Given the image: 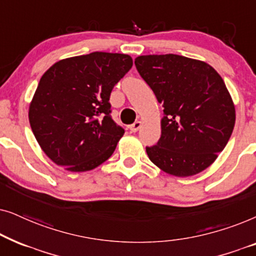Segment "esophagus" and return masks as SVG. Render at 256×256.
I'll return each mask as SVG.
<instances>
[{
    "label": "esophagus",
    "instance_id": "34e87169",
    "mask_svg": "<svg viewBox=\"0 0 256 256\" xmlns=\"http://www.w3.org/2000/svg\"><path fill=\"white\" fill-rule=\"evenodd\" d=\"M141 126H142V122L141 121H136V122H134V124L130 126V127H129V129H130L132 132H136L140 128H141Z\"/></svg>",
    "mask_w": 256,
    "mask_h": 256
}]
</instances>
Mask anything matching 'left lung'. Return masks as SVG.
<instances>
[{
  "label": "left lung",
  "instance_id": "1",
  "mask_svg": "<svg viewBox=\"0 0 256 256\" xmlns=\"http://www.w3.org/2000/svg\"><path fill=\"white\" fill-rule=\"evenodd\" d=\"M136 68L163 104L160 141L149 160L176 177L194 176L222 152L236 124L232 96L208 62L178 54H146Z\"/></svg>",
  "mask_w": 256,
  "mask_h": 256
}]
</instances>
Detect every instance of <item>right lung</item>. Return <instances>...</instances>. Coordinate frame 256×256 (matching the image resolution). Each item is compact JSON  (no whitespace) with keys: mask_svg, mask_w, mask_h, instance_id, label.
<instances>
[{"mask_svg":"<svg viewBox=\"0 0 256 256\" xmlns=\"http://www.w3.org/2000/svg\"><path fill=\"white\" fill-rule=\"evenodd\" d=\"M132 66L128 54L92 52L62 59L44 73L29 122L52 162L85 172L110 158L124 134L110 115V92Z\"/></svg>","mask_w":256,"mask_h":256,"instance_id":"1","label":"right lung"}]
</instances>
